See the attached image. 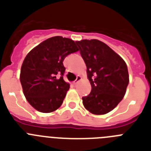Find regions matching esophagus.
<instances>
[{"instance_id":"1","label":"esophagus","mask_w":151,"mask_h":151,"mask_svg":"<svg viewBox=\"0 0 151 151\" xmlns=\"http://www.w3.org/2000/svg\"><path fill=\"white\" fill-rule=\"evenodd\" d=\"M82 79V77L80 76H77V78H76V79L75 80L74 82H73V85H77V84H78V82H79L80 80Z\"/></svg>"}]
</instances>
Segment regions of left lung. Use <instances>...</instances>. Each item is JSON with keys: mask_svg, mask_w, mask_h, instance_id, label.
<instances>
[{"mask_svg": "<svg viewBox=\"0 0 151 151\" xmlns=\"http://www.w3.org/2000/svg\"><path fill=\"white\" fill-rule=\"evenodd\" d=\"M87 66L91 91L82 97L85 108L95 115L113 110L124 97L129 82L127 65L120 56L97 39L76 41Z\"/></svg>", "mask_w": 151, "mask_h": 151, "instance_id": "1", "label": "left lung"}]
</instances>
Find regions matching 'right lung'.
I'll list each match as a JSON object with an SVG mask.
<instances>
[{"label": "right lung", "mask_w": 151, "mask_h": 151, "mask_svg": "<svg viewBox=\"0 0 151 151\" xmlns=\"http://www.w3.org/2000/svg\"><path fill=\"white\" fill-rule=\"evenodd\" d=\"M78 50L73 40L55 36L35 47L25 57L19 79L24 95L36 110L51 113L62 105L69 89L63 78L66 69L63 62Z\"/></svg>", "instance_id": "1"}]
</instances>
